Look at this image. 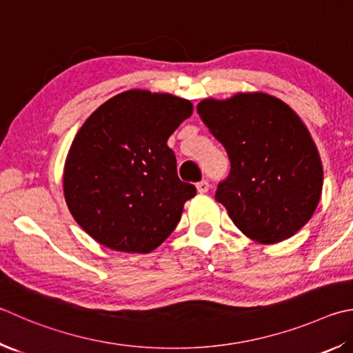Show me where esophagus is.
<instances>
[{
	"instance_id": "1",
	"label": "esophagus",
	"mask_w": 353,
	"mask_h": 353,
	"mask_svg": "<svg viewBox=\"0 0 353 353\" xmlns=\"http://www.w3.org/2000/svg\"><path fill=\"white\" fill-rule=\"evenodd\" d=\"M197 191L199 193H207V191L210 190V183H208V181H201V182H197Z\"/></svg>"
}]
</instances>
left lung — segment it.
Masks as SVG:
<instances>
[{"label":"left lung","instance_id":"left-lung-1","mask_svg":"<svg viewBox=\"0 0 353 353\" xmlns=\"http://www.w3.org/2000/svg\"><path fill=\"white\" fill-rule=\"evenodd\" d=\"M197 114L225 148L230 174L216 201L250 239L276 243L303 228L323 190V165L303 121L272 95L207 99Z\"/></svg>","mask_w":353,"mask_h":353}]
</instances>
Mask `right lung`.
<instances>
[{
  "label": "right lung",
  "instance_id": "obj_1",
  "mask_svg": "<svg viewBox=\"0 0 353 353\" xmlns=\"http://www.w3.org/2000/svg\"><path fill=\"white\" fill-rule=\"evenodd\" d=\"M193 112L188 100L132 91L91 114L63 176L70 214L101 245L148 253L174 232L196 187L177 176L166 140Z\"/></svg>",
  "mask_w": 353,
  "mask_h": 353
}]
</instances>
